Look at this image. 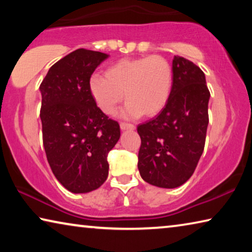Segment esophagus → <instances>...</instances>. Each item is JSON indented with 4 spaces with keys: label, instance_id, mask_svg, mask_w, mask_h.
<instances>
[{
    "label": "esophagus",
    "instance_id": "obj_1",
    "mask_svg": "<svg viewBox=\"0 0 252 252\" xmlns=\"http://www.w3.org/2000/svg\"><path fill=\"white\" fill-rule=\"evenodd\" d=\"M120 127H121V130H134L135 126L131 125V123H127V122H121Z\"/></svg>",
    "mask_w": 252,
    "mask_h": 252
}]
</instances>
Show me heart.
Listing matches in <instances>:
<instances>
[{
	"label": "heart",
	"instance_id": "obj_1",
	"mask_svg": "<svg viewBox=\"0 0 252 252\" xmlns=\"http://www.w3.org/2000/svg\"><path fill=\"white\" fill-rule=\"evenodd\" d=\"M89 88L97 106L106 114L116 112L125 92L126 116H155L169 100L172 69L161 55L125 59L108 67L105 76L93 75Z\"/></svg>",
	"mask_w": 252,
	"mask_h": 252
}]
</instances>
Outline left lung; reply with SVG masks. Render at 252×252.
Wrapping results in <instances>:
<instances>
[{"instance_id":"obj_1","label":"left lung","mask_w":252,"mask_h":252,"mask_svg":"<svg viewBox=\"0 0 252 252\" xmlns=\"http://www.w3.org/2000/svg\"><path fill=\"white\" fill-rule=\"evenodd\" d=\"M172 89L163 110L136 130L138 168L146 182L172 189L192 176L206 143L210 92L202 70L179 55L172 61Z\"/></svg>"}]
</instances>
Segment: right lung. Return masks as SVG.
Here are the masks:
<instances>
[{"label": "right lung", "instance_id": "add662e5", "mask_svg": "<svg viewBox=\"0 0 252 252\" xmlns=\"http://www.w3.org/2000/svg\"><path fill=\"white\" fill-rule=\"evenodd\" d=\"M109 55L78 49L50 67L42 81L40 118L46 159L59 182L73 193L103 185L108 155L120 139V126L91 95V75Z\"/></svg>", "mask_w": 252, "mask_h": 252}]
</instances>
